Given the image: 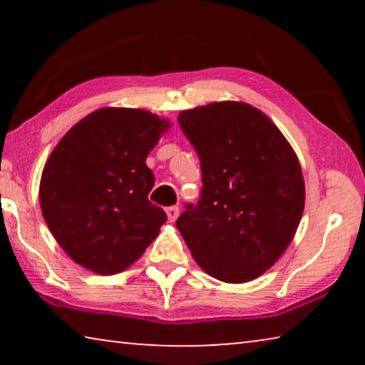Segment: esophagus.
<instances>
[{"instance_id":"esophagus-1","label":"esophagus","mask_w":365,"mask_h":365,"mask_svg":"<svg viewBox=\"0 0 365 365\" xmlns=\"http://www.w3.org/2000/svg\"><path fill=\"white\" fill-rule=\"evenodd\" d=\"M165 212H168V219L169 222H175L178 217V206H170L165 209Z\"/></svg>"}]
</instances>
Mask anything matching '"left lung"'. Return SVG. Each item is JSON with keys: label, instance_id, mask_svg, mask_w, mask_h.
<instances>
[{"label": "left lung", "instance_id": "1", "mask_svg": "<svg viewBox=\"0 0 365 365\" xmlns=\"http://www.w3.org/2000/svg\"><path fill=\"white\" fill-rule=\"evenodd\" d=\"M200 156L202 190L177 219L191 256L214 279H257L288 248L304 211L298 156L261 110L238 101L177 117Z\"/></svg>", "mask_w": 365, "mask_h": 365}]
</instances>
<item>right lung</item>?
Here are the masks:
<instances>
[{
  "instance_id": "right-lung-1",
  "label": "right lung",
  "mask_w": 365,
  "mask_h": 365,
  "mask_svg": "<svg viewBox=\"0 0 365 365\" xmlns=\"http://www.w3.org/2000/svg\"><path fill=\"white\" fill-rule=\"evenodd\" d=\"M169 125L143 109L104 108L54 148L41 174L40 206L72 261L119 274L158 237L168 215L148 200L154 174L145 160Z\"/></svg>"
}]
</instances>
